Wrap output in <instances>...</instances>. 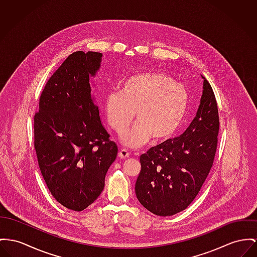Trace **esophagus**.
I'll return each instance as SVG.
<instances>
[{"instance_id":"obj_1","label":"esophagus","mask_w":257,"mask_h":257,"mask_svg":"<svg viewBox=\"0 0 257 257\" xmlns=\"http://www.w3.org/2000/svg\"><path fill=\"white\" fill-rule=\"evenodd\" d=\"M118 156H119L120 159H126V158L130 157V153H128L127 150H125V149H120V150H119V153H118Z\"/></svg>"}]
</instances>
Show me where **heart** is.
<instances>
[{"instance_id":"obj_1","label":"heart","mask_w":257,"mask_h":257,"mask_svg":"<svg viewBox=\"0 0 257 257\" xmlns=\"http://www.w3.org/2000/svg\"><path fill=\"white\" fill-rule=\"evenodd\" d=\"M187 90L161 72H144L127 78L120 92H110L104 100V112L110 127L123 133L135 118L137 122L120 140L128 147H139L151 137L168 139L176 132L186 112Z\"/></svg>"}]
</instances>
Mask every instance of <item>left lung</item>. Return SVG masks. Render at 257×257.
I'll return each instance as SVG.
<instances>
[{
	"label": "left lung",
	"instance_id": "obj_1",
	"mask_svg": "<svg viewBox=\"0 0 257 257\" xmlns=\"http://www.w3.org/2000/svg\"><path fill=\"white\" fill-rule=\"evenodd\" d=\"M202 78L203 95L187 130L140 156L137 199L159 216L184 210L200 192L213 164L219 132L218 108L212 87Z\"/></svg>",
	"mask_w": 257,
	"mask_h": 257
}]
</instances>
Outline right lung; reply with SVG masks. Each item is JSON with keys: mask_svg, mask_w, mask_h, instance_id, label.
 I'll use <instances>...</instances> for the list:
<instances>
[{"mask_svg": "<svg viewBox=\"0 0 257 257\" xmlns=\"http://www.w3.org/2000/svg\"><path fill=\"white\" fill-rule=\"evenodd\" d=\"M102 53L73 52L48 81L34 117L38 164L53 198L82 211L101 194L118 147L103 126L89 78Z\"/></svg>", "mask_w": 257, "mask_h": 257, "instance_id": "add662e5", "label": "right lung"}]
</instances>
